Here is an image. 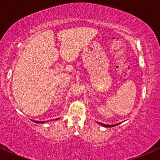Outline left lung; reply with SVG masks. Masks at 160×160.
Returning <instances> with one entry per match:
<instances>
[{"instance_id":"left-lung-1","label":"left lung","mask_w":160,"mask_h":160,"mask_svg":"<svg viewBox=\"0 0 160 160\" xmlns=\"http://www.w3.org/2000/svg\"><path fill=\"white\" fill-rule=\"evenodd\" d=\"M97 123L100 124V125L103 126V127H106V128H112V127H115V126L118 125V124L122 123V122H120V123H118V124H112V125H109V124H102V123H100V122H97Z\"/></svg>"}]
</instances>
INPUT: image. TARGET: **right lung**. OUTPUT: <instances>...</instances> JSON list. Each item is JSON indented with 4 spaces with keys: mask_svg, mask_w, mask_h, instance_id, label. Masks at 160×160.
Masks as SVG:
<instances>
[{
    "mask_svg": "<svg viewBox=\"0 0 160 160\" xmlns=\"http://www.w3.org/2000/svg\"><path fill=\"white\" fill-rule=\"evenodd\" d=\"M58 119H56V120H58ZM34 122H36V123H44L45 122H39V121H32Z\"/></svg>",
    "mask_w": 160,
    "mask_h": 160,
    "instance_id": "obj_1",
    "label": "right lung"
}]
</instances>
